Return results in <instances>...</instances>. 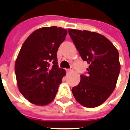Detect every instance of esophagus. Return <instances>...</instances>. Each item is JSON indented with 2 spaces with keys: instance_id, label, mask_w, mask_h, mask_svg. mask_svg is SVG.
<instances>
[{
  "instance_id": "esophagus-1",
  "label": "esophagus",
  "mask_w": 130,
  "mask_h": 130,
  "mask_svg": "<svg viewBox=\"0 0 130 130\" xmlns=\"http://www.w3.org/2000/svg\"><path fill=\"white\" fill-rule=\"evenodd\" d=\"M73 71V69H67V73H71Z\"/></svg>"
}]
</instances>
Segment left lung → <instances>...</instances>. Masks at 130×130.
<instances>
[{
	"instance_id": "8db88e82",
	"label": "left lung",
	"mask_w": 130,
	"mask_h": 130,
	"mask_svg": "<svg viewBox=\"0 0 130 130\" xmlns=\"http://www.w3.org/2000/svg\"><path fill=\"white\" fill-rule=\"evenodd\" d=\"M68 30L82 58L89 65L87 74L81 75L79 83L73 87V94L84 107H98L116 88L120 71L119 53L111 42L98 32Z\"/></svg>"
}]
</instances>
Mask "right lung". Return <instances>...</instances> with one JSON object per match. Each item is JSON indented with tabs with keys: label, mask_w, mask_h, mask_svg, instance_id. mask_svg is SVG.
<instances>
[{
	"label": "right lung",
	"mask_w": 130,
	"mask_h": 130,
	"mask_svg": "<svg viewBox=\"0 0 130 130\" xmlns=\"http://www.w3.org/2000/svg\"><path fill=\"white\" fill-rule=\"evenodd\" d=\"M67 34L61 27H43L22 45L14 65L17 82L21 94L32 104L46 105L55 98L66 75L65 69L58 67L57 52Z\"/></svg>",
	"instance_id": "obj_1"
}]
</instances>
